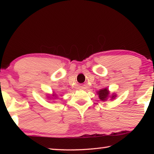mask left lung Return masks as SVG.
Returning a JSON list of instances; mask_svg holds the SVG:
<instances>
[{"mask_svg":"<svg viewBox=\"0 0 154 154\" xmlns=\"http://www.w3.org/2000/svg\"><path fill=\"white\" fill-rule=\"evenodd\" d=\"M97 93L99 95V99L102 101H106L109 99V98L110 100H113L116 97V94L114 93L110 94L108 88H104V89H100L97 91Z\"/></svg>","mask_w":154,"mask_h":154,"instance_id":"obj_1","label":"left lung"}]
</instances>
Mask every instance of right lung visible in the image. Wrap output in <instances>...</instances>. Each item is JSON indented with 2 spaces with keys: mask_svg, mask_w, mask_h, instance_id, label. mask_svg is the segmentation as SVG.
Wrapping results in <instances>:
<instances>
[{
  "mask_svg": "<svg viewBox=\"0 0 154 154\" xmlns=\"http://www.w3.org/2000/svg\"><path fill=\"white\" fill-rule=\"evenodd\" d=\"M47 98H48V99H57V94H54V93H53V94H50V95L48 96Z\"/></svg>",
  "mask_w": 154,
  "mask_h": 154,
  "instance_id": "add662e5",
  "label": "right lung"
}]
</instances>
